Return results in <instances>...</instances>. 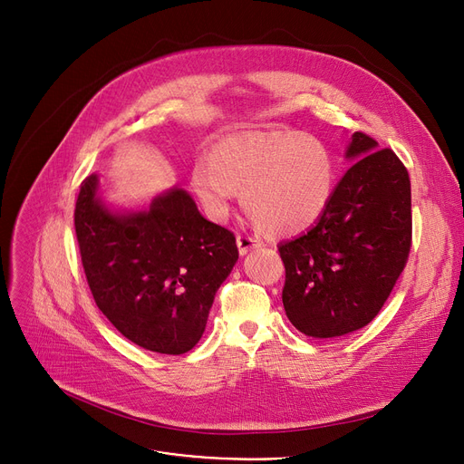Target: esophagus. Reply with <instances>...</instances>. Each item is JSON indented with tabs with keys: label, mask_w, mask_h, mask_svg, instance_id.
I'll use <instances>...</instances> for the list:
<instances>
[{
	"label": "esophagus",
	"mask_w": 464,
	"mask_h": 464,
	"mask_svg": "<svg viewBox=\"0 0 464 464\" xmlns=\"http://www.w3.org/2000/svg\"><path fill=\"white\" fill-rule=\"evenodd\" d=\"M237 246H238V252L245 256L250 250L259 248L261 246V240H257V238H254L250 235H237Z\"/></svg>",
	"instance_id": "obj_1"
}]
</instances>
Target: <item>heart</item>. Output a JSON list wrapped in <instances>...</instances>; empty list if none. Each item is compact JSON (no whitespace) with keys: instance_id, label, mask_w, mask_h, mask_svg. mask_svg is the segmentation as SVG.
Wrapping results in <instances>:
<instances>
[{"instance_id":"obj_1","label":"heart","mask_w":464,"mask_h":464,"mask_svg":"<svg viewBox=\"0 0 464 464\" xmlns=\"http://www.w3.org/2000/svg\"><path fill=\"white\" fill-rule=\"evenodd\" d=\"M191 184L218 219L227 216L238 189L242 207L265 233L294 235L331 203L336 160L327 142L310 133H240L214 146L212 163L195 161Z\"/></svg>"}]
</instances>
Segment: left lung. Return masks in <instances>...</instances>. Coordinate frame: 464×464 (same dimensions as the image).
Returning a JSON list of instances; mask_svg holds the SVG:
<instances>
[{
    "instance_id": "obj_1",
    "label": "left lung",
    "mask_w": 464,
    "mask_h": 464,
    "mask_svg": "<svg viewBox=\"0 0 464 464\" xmlns=\"http://www.w3.org/2000/svg\"><path fill=\"white\" fill-rule=\"evenodd\" d=\"M357 160L333 191L318 224L280 242L282 303L301 333L333 338L371 324L404 271L411 246V191L404 163L355 131Z\"/></svg>"
}]
</instances>
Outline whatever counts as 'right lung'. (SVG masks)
I'll return each mask as SVG.
<instances>
[{
    "label": "right lung",
    "instance_id": "add662e5",
    "mask_svg": "<svg viewBox=\"0 0 464 464\" xmlns=\"http://www.w3.org/2000/svg\"><path fill=\"white\" fill-rule=\"evenodd\" d=\"M75 233L93 301L121 334L167 355L199 343L238 250L235 235L205 219L182 188L146 210L114 214L90 175L77 198Z\"/></svg>",
    "mask_w": 464,
    "mask_h": 464
}]
</instances>
